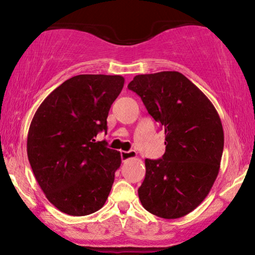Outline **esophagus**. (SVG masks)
Instances as JSON below:
<instances>
[{
    "label": "esophagus",
    "instance_id": "esophagus-1",
    "mask_svg": "<svg viewBox=\"0 0 255 255\" xmlns=\"http://www.w3.org/2000/svg\"><path fill=\"white\" fill-rule=\"evenodd\" d=\"M121 156L123 161H127L128 159H134L137 158V152L131 149V151H122L121 152Z\"/></svg>",
    "mask_w": 255,
    "mask_h": 255
}]
</instances>
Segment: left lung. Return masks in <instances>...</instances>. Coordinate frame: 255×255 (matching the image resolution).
I'll use <instances>...</instances> for the list:
<instances>
[{
  "instance_id": "left-lung-1",
  "label": "left lung",
  "mask_w": 255,
  "mask_h": 255,
  "mask_svg": "<svg viewBox=\"0 0 255 255\" xmlns=\"http://www.w3.org/2000/svg\"><path fill=\"white\" fill-rule=\"evenodd\" d=\"M128 88L140 96L166 138L162 158L145 160L139 200L158 217H183L204 201L217 179L224 148L219 115L179 72L135 75Z\"/></svg>"
}]
</instances>
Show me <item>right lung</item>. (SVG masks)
I'll list each match as a JSON object with an SVG mask.
<instances>
[{"label": "right lung", "instance_id": "add662e5", "mask_svg": "<svg viewBox=\"0 0 255 255\" xmlns=\"http://www.w3.org/2000/svg\"><path fill=\"white\" fill-rule=\"evenodd\" d=\"M121 75L81 74L66 80L38 108L27 133V158L38 184L58 210L87 216L109 196L121 153L96 141L107 132Z\"/></svg>", "mask_w": 255, "mask_h": 255}]
</instances>
